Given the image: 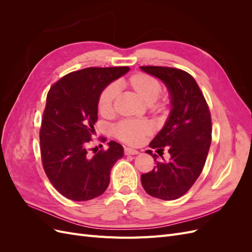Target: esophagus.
<instances>
[{
	"label": "esophagus",
	"mask_w": 252,
	"mask_h": 252,
	"mask_svg": "<svg viewBox=\"0 0 252 252\" xmlns=\"http://www.w3.org/2000/svg\"><path fill=\"white\" fill-rule=\"evenodd\" d=\"M139 151L135 150V149H131V148H125L124 149V155L125 156H134V155H138Z\"/></svg>",
	"instance_id": "obj_1"
}]
</instances>
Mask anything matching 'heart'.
<instances>
[{
    "label": "heart",
    "instance_id": "heart-1",
    "mask_svg": "<svg viewBox=\"0 0 252 252\" xmlns=\"http://www.w3.org/2000/svg\"><path fill=\"white\" fill-rule=\"evenodd\" d=\"M124 85L138 95L141 100L155 110L161 111L166 106L164 102H157L162 91L159 82L150 74L136 72L123 81ZM119 94L117 85L110 84L106 86L100 94L97 102V109L103 117H111L116 111V102ZM154 132L152 125L147 121H122L113 128V134L121 142L136 146L143 143L146 136Z\"/></svg>",
    "mask_w": 252,
    "mask_h": 252
}]
</instances>
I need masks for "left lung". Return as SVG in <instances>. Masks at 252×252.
Wrapping results in <instances>:
<instances>
[{"label": "left lung", "instance_id": "left-lung-1", "mask_svg": "<svg viewBox=\"0 0 252 252\" xmlns=\"http://www.w3.org/2000/svg\"><path fill=\"white\" fill-rule=\"evenodd\" d=\"M141 69L162 80L169 90L172 109L165 126L149 147L158 154L168 150V162H158L141 175L149 195L165 201L184 195L200 177L211 144V114L204 94L191 74L172 67L141 66Z\"/></svg>", "mask_w": 252, "mask_h": 252}]
</instances>
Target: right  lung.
<instances>
[{
	"label": "right lung",
	"mask_w": 252,
	"mask_h": 252,
	"mask_svg": "<svg viewBox=\"0 0 252 252\" xmlns=\"http://www.w3.org/2000/svg\"><path fill=\"white\" fill-rule=\"evenodd\" d=\"M129 67H89L64 75L47 94L40 129L41 158L45 173L58 191L72 201L101 195L110 171L123 157V147L110 141L107 150L90 156L97 121V102L103 89Z\"/></svg>",
	"instance_id": "obj_1"
}]
</instances>
